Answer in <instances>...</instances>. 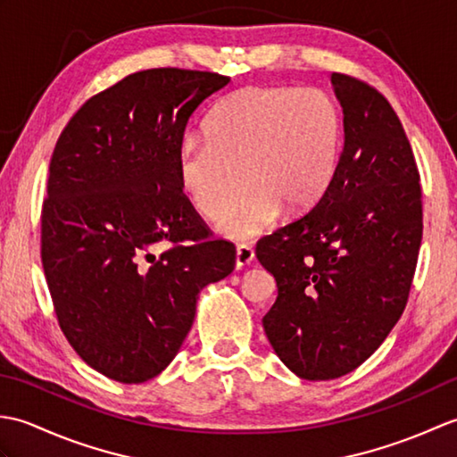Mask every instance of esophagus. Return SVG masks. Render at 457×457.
<instances>
[{
    "label": "esophagus",
    "mask_w": 457,
    "mask_h": 457,
    "mask_svg": "<svg viewBox=\"0 0 457 457\" xmlns=\"http://www.w3.org/2000/svg\"><path fill=\"white\" fill-rule=\"evenodd\" d=\"M255 259V253L253 249H251L249 245H237L236 249V269H244L247 265L253 263Z\"/></svg>",
    "instance_id": "1"
}]
</instances>
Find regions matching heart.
<instances>
[{
    "instance_id": "heart-1",
    "label": "heart",
    "mask_w": 457,
    "mask_h": 457,
    "mask_svg": "<svg viewBox=\"0 0 457 457\" xmlns=\"http://www.w3.org/2000/svg\"><path fill=\"white\" fill-rule=\"evenodd\" d=\"M204 129L208 141L187 139L179 151L182 188L216 221L249 184L253 194L218 229L251 239L273 228L283 208L300 213L322 196L337 162L342 115L324 90L251 86L221 100Z\"/></svg>"
}]
</instances>
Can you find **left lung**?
<instances>
[{
    "mask_svg": "<svg viewBox=\"0 0 457 457\" xmlns=\"http://www.w3.org/2000/svg\"><path fill=\"white\" fill-rule=\"evenodd\" d=\"M344 147L312 210L257 244L277 280L270 347L300 378L328 381L371 357L409 300L422 241L420 177L401 120L371 86L332 74Z\"/></svg>",
    "mask_w": 457,
    "mask_h": 457,
    "instance_id": "1",
    "label": "left lung"
}]
</instances>
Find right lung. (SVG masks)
<instances>
[{"label":"right lung","mask_w":457,"mask_h":457,"mask_svg":"<svg viewBox=\"0 0 457 457\" xmlns=\"http://www.w3.org/2000/svg\"><path fill=\"white\" fill-rule=\"evenodd\" d=\"M228 76L151 68L125 76L68 121L48 167L41 259L58 324L96 371L145 383L177 357L202 288L236 251L210 239L182 194L190 115ZM175 245L157 258L154 251Z\"/></svg>","instance_id":"right-lung-1"}]
</instances>
